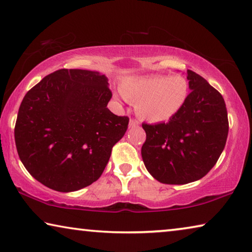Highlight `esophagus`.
Returning a JSON list of instances; mask_svg holds the SVG:
<instances>
[{"mask_svg":"<svg viewBox=\"0 0 252 252\" xmlns=\"http://www.w3.org/2000/svg\"><path fill=\"white\" fill-rule=\"evenodd\" d=\"M139 125V121L138 120H135V119H131L130 120V122H129V127H134V126H137Z\"/></svg>","mask_w":252,"mask_h":252,"instance_id":"34e87169","label":"esophagus"}]
</instances>
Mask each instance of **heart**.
Returning <instances> with one entry per match:
<instances>
[{"label":"heart","mask_w":252,"mask_h":252,"mask_svg":"<svg viewBox=\"0 0 252 252\" xmlns=\"http://www.w3.org/2000/svg\"><path fill=\"white\" fill-rule=\"evenodd\" d=\"M121 93L135 103V112L143 120L161 122L170 119L183 106L189 84L181 75H156L129 78L122 83Z\"/></svg>","instance_id":"b5f03b06"}]
</instances>
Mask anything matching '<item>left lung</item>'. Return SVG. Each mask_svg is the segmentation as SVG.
<instances>
[{"label":"left lung","instance_id":"1","mask_svg":"<svg viewBox=\"0 0 252 252\" xmlns=\"http://www.w3.org/2000/svg\"><path fill=\"white\" fill-rule=\"evenodd\" d=\"M190 93L168 122L142 123L141 155L147 170L162 184L198 181L213 168L225 147L229 121L222 95L202 76L187 70Z\"/></svg>","mask_w":252,"mask_h":252}]
</instances>
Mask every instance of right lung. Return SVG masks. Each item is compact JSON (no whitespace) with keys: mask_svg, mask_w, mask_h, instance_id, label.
<instances>
[{"mask_svg":"<svg viewBox=\"0 0 252 252\" xmlns=\"http://www.w3.org/2000/svg\"><path fill=\"white\" fill-rule=\"evenodd\" d=\"M111 97L105 75L84 69L56 70L28 92L14 139L31 176L63 193L97 181L129 125L107 109Z\"/></svg>","mask_w":252,"mask_h":252,"instance_id":"add662e5","label":"right lung"}]
</instances>
